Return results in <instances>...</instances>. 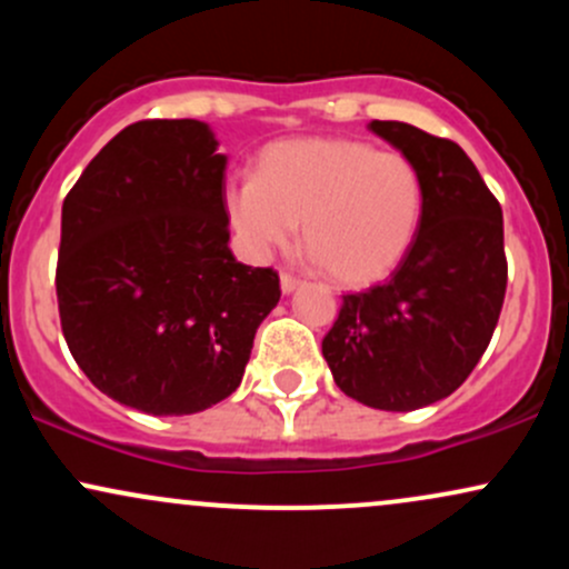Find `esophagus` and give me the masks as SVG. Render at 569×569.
<instances>
[{
    "label": "esophagus",
    "instance_id": "34e87169",
    "mask_svg": "<svg viewBox=\"0 0 569 569\" xmlns=\"http://www.w3.org/2000/svg\"><path fill=\"white\" fill-rule=\"evenodd\" d=\"M299 283H302V280L289 276V272H283V276H280V291H283V293H291Z\"/></svg>",
    "mask_w": 569,
    "mask_h": 569
}]
</instances>
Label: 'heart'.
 Returning <instances> with one entry per match:
<instances>
[{
  "instance_id": "b5f03b06",
  "label": "heart",
  "mask_w": 569,
  "mask_h": 569,
  "mask_svg": "<svg viewBox=\"0 0 569 569\" xmlns=\"http://www.w3.org/2000/svg\"><path fill=\"white\" fill-rule=\"evenodd\" d=\"M248 257L286 251L302 224L307 253L342 286L380 283L407 259L426 213V181L401 152L356 139H289L267 147L257 176L221 192Z\"/></svg>"
}]
</instances>
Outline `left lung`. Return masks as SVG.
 I'll use <instances>...</instances> for the list:
<instances>
[{
	"label": "left lung",
	"mask_w": 569,
	"mask_h": 569,
	"mask_svg": "<svg viewBox=\"0 0 569 569\" xmlns=\"http://www.w3.org/2000/svg\"><path fill=\"white\" fill-rule=\"evenodd\" d=\"M369 128L420 168L426 213L388 283L345 293L323 358L345 396L411 411L455 393L492 339L508 283L502 211L455 141L396 120Z\"/></svg>",
	"instance_id": "left-lung-1"
}]
</instances>
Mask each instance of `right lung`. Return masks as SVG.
Segmentation results:
<instances>
[{
	"label": "right lung",
	"instance_id": "right-lung-1",
	"mask_svg": "<svg viewBox=\"0 0 569 569\" xmlns=\"http://www.w3.org/2000/svg\"><path fill=\"white\" fill-rule=\"evenodd\" d=\"M227 154L200 120H141L63 200L56 293L67 345L101 393L154 417L238 390L278 272L230 251Z\"/></svg>",
	"mask_w": 569,
	"mask_h": 569
}]
</instances>
